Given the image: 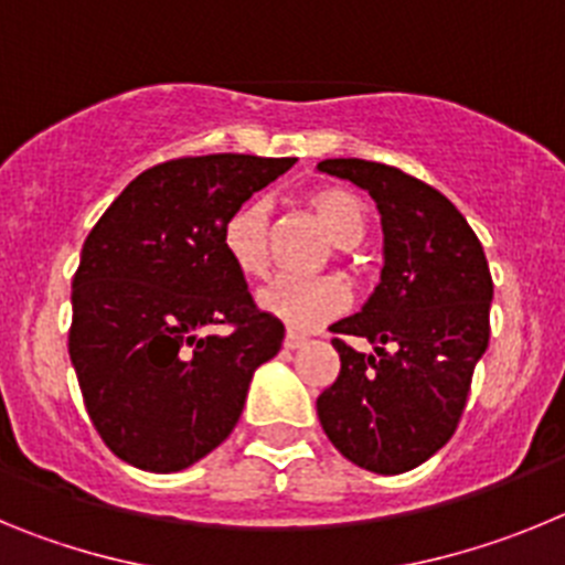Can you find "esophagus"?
I'll return each mask as SVG.
<instances>
[{
  "label": "esophagus",
  "mask_w": 565,
  "mask_h": 565,
  "mask_svg": "<svg viewBox=\"0 0 565 565\" xmlns=\"http://www.w3.org/2000/svg\"><path fill=\"white\" fill-rule=\"evenodd\" d=\"M306 342H308L306 337H299V333L288 331L286 333V342H282V348H286V351H297V348H302V344H306Z\"/></svg>",
  "instance_id": "34e87169"
}]
</instances>
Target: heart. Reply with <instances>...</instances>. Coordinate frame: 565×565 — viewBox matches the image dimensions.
Masks as SVG:
<instances>
[{"label":"heart","instance_id":"obj_1","mask_svg":"<svg viewBox=\"0 0 565 565\" xmlns=\"http://www.w3.org/2000/svg\"><path fill=\"white\" fill-rule=\"evenodd\" d=\"M308 209L326 226L339 252H351L367 232L362 201L348 189L322 186L308 194ZM223 246L237 271L246 277H266L271 271V209L266 201H248L223 226ZM351 302V294L339 277L297 279L279 277L257 294V306L286 322L294 331H311Z\"/></svg>","mask_w":565,"mask_h":565}]
</instances>
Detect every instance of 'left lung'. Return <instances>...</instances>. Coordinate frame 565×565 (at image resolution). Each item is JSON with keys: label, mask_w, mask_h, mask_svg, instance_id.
<instances>
[{"label": "left lung", "mask_w": 565, "mask_h": 565, "mask_svg": "<svg viewBox=\"0 0 565 565\" xmlns=\"http://www.w3.org/2000/svg\"><path fill=\"white\" fill-rule=\"evenodd\" d=\"M319 172L356 183L382 214L384 268L362 311L333 333L339 376L319 393L326 436L356 467L398 476L450 441L469 382L489 344L492 277L463 214L438 189L387 163L331 158Z\"/></svg>", "instance_id": "1"}]
</instances>
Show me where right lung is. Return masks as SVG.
Segmentation results:
<instances>
[{"instance_id":"obj_1","label":"right lung","mask_w":565,"mask_h":565,"mask_svg":"<svg viewBox=\"0 0 565 565\" xmlns=\"http://www.w3.org/2000/svg\"><path fill=\"white\" fill-rule=\"evenodd\" d=\"M294 158L201 154L147 169L84 239L70 362L98 436L121 461L181 472L234 430L286 328L257 311L223 246L243 203ZM228 324V334L213 328Z\"/></svg>"}]
</instances>
